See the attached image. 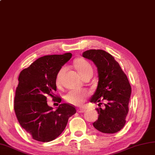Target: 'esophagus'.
<instances>
[{"mask_svg": "<svg viewBox=\"0 0 155 155\" xmlns=\"http://www.w3.org/2000/svg\"><path fill=\"white\" fill-rule=\"evenodd\" d=\"M85 111H86V110H85L84 108H78V109H77V112H78V113H84V112H85Z\"/></svg>", "mask_w": 155, "mask_h": 155, "instance_id": "1", "label": "esophagus"}]
</instances>
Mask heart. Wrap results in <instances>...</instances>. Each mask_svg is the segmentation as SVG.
<instances>
[{
  "instance_id": "obj_1",
  "label": "heart",
  "mask_w": 155,
  "mask_h": 155,
  "mask_svg": "<svg viewBox=\"0 0 155 155\" xmlns=\"http://www.w3.org/2000/svg\"><path fill=\"white\" fill-rule=\"evenodd\" d=\"M75 65L81 77H83L88 72H93V68H92L89 62L84 59H79L77 61ZM65 70V67H62L61 70L58 71L57 77V82L58 83H60L61 76ZM87 97L88 92L86 90L82 89V88H73L68 92L67 94H66L65 98L69 103L79 106L84 103Z\"/></svg>"
}]
</instances>
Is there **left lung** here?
<instances>
[{
  "mask_svg": "<svg viewBox=\"0 0 155 155\" xmlns=\"http://www.w3.org/2000/svg\"><path fill=\"white\" fill-rule=\"evenodd\" d=\"M83 57L94 62L98 74L97 88L90 102L100 103L102 100L107 103L104 109H96L99 115L93 126L103 133H117L126 123L131 94L129 81L118 62L107 52L91 49L84 51Z\"/></svg>",
  "mask_w": 155,
  "mask_h": 155,
  "instance_id": "left-lung-1",
  "label": "left lung"
}]
</instances>
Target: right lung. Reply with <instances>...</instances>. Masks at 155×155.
Instances as JSON below:
<instances>
[{"label":"right lung","instance_id":"add662e5","mask_svg":"<svg viewBox=\"0 0 155 155\" xmlns=\"http://www.w3.org/2000/svg\"><path fill=\"white\" fill-rule=\"evenodd\" d=\"M72 57L70 52L40 57L18 77L15 97L14 108L19 124L40 142H49L57 138L64 130L68 118L76 113L74 106L59 104L56 110L47 104V97H54L57 91L56 80L58 71Z\"/></svg>","mask_w":155,"mask_h":155}]
</instances>
